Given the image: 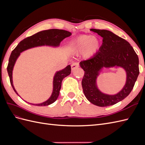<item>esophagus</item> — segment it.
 <instances>
[{
  "mask_svg": "<svg viewBox=\"0 0 145 145\" xmlns=\"http://www.w3.org/2000/svg\"><path fill=\"white\" fill-rule=\"evenodd\" d=\"M78 63H75L72 64V65H71V69H72V71H74V70H75L76 69L78 68Z\"/></svg>",
  "mask_w": 145,
  "mask_h": 145,
  "instance_id": "1",
  "label": "esophagus"
}]
</instances>
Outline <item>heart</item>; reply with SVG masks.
<instances>
[{"mask_svg":"<svg viewBox=\"0 0 145 145\" xmlns=\"http://www.w3.org/2000/svg\"><path fill=\"white\" fill-rule=\"evenodd\" d=\"M101 47L100 39L91 35H81L71 42L69 48L70 54H78L82 52L83 59L89 60L93 59Z\"/></svg>","mask_w":145,"mask_h":145,"instance_id":"obj_1","label":"heart"}]
</instances>
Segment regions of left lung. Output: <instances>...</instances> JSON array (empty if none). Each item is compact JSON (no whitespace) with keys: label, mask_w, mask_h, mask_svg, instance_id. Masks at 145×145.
Segmentation results:
<instances>
[{"label":"left lung","mask_w":145,"mask_h":145,"mask_svg":"<svg viewBox=\"0 0 145 145\" xmlns=\"http://www.w3.org/2000/svg\"><path fill=\"white\" fill-rule=\"evenodd\" d=\"M90 30L103 37V43L93 59L80 63V67L85 71L82 82L83 91L91 103L100 107L111 106L125 99L133 89L139 74L138 57L128 42L110 31ZM111 67H121L127 74L124 86L115 95L102 93L97 83V77L103 69Z\"/></svg>","instance_id":"1"}]
</instances>
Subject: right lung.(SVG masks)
<instances>
[{"label": "right lung", "mask_w": 145, "mask_h": 145, "mask_svg": "<svg viewBox=\"0 0 145 145\" xmlns=\"http://www.w3.org/2000/svg\"><path fill=\"white\" fill-rule=\"evenodd\" d=\"M71 33L63 29H51L44 30L37 33L31 36L24 39L23 40H22L17 45V46L15 48V49L11 52L7 67V71L10 77L11 85L13 89L15 91V93L17 95H19L15 89L14 85H13L12 71L14 65L16 62V60L20 55L21 52L30 49V48L37 46H48L54 48L59 47L60 46V42L66 37L71 36ZM71 66L68 65L64 69L57 71L53 77V88H52V92L50 97L46 100L45 102H43L41 103L29 104L35 105V106H48V105L54 103L57 99L59 95L60 90L63 79L71 74Z\"/></svg>", "instance_id": "add662e5"}]
</instances>
